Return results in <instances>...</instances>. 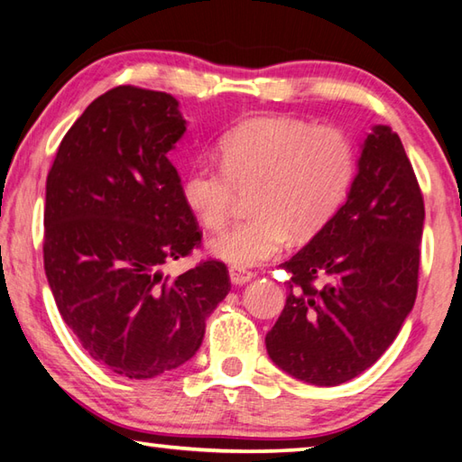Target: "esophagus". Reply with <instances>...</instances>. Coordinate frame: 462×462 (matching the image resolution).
<instances>
[{"label":"esophagus","instance_id":"1","mask_svg":"<svg viewBox=\"0 0 462 462\" xmlns=\"http://www.w3.org/2000/svg\"><path fill=\"white\" fill-rule=\"evenodd\" d=\"M230 281L234 284H245L250 279H253V273L246 271V268H236V266H230Z\"/></svg>","mask_w":462,"mask_h":462}]
</instances>
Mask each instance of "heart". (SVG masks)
I'll use <instances>...</instances> for the list:
<instances>
[{"label": "heart", "instance_id": "heart-1", "mask_svg": "<svg viewBox=\"0 0 462 462\" xmlns=\"http://www.w3.org/2000/svg\"><path fill=\"white\" fill-rule=\"evenodd\" d=\"M220 167L194 165L183 202L206 230L230 220L240 196L250 214L209 242V253L236 268L266 263L287 245L321 232L346 202L356 157L346 133L287 116L240 123L217 143Z\"/></svg>", "mask_w": 462, "mask_h": 462}]
</instances>
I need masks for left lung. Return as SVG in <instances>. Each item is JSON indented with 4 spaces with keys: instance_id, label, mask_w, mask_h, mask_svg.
I'll list each match as a JSON object with an SVG mask.
<instances>
[{
    "instance_id": "obj_1",
    "label": "left lung",
    "mask_w": 462,
    "mask_h": 462,
    "mask_svg": "<svg viewBox=\"0 0 462 462\" xmlns=\"http://www.w3.org/2000/svg\"><path fill=\"white\" fill-rule=\"evenodd\" d=\"M347 202L281 266L287 305L266 351L297 380L339 385L365 372L396 339L418 292L424 198L400 137L367 135Z\"/></svg>"
}]
</instances>
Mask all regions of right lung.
<instances>
[{
    "instance_id": "add662e5",
    "label": "right lung",
    "mask_w": 462,
    "mask_h": 462,
    "mask_svg": "<svg viewBox=\"0 0 462 462\" xmlns=\"http://www.w3.org/2000/svg\"><path fill=\"white\" fill-rule=\"evenodd\" d=\"M183 131L167 92L111 88L66 133L46 180L44 271L58 311L95 362L131 380L194 357L230 291L220 260L163 274L202 245L167 159Z\"/></svg>"
}]
</instances>
